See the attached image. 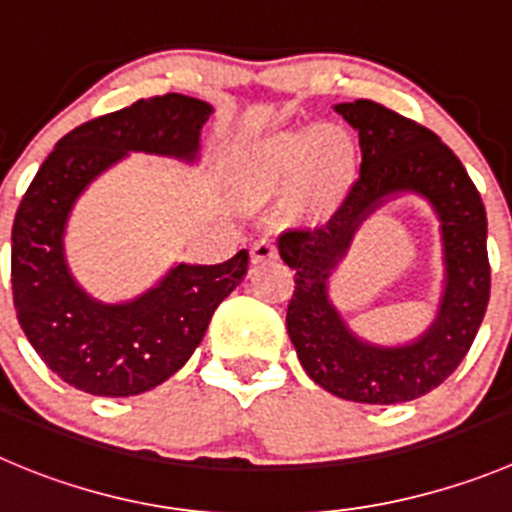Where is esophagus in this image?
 Returning <instances> with one entry per match:
<instances>
[{
	"mask_svg": "<svg viewBox=\"0 0 512 512\" xmlns=\"http://www.w3.org/2000/svg\"><path fill=\"white\" fill-rule=\"evenodd\" d=\"M250 255H252V262H267V260H275L278 257V247H275V242L270 240V237H260V240L252 242L250 247Z\"/></svg>",
	"mask_w": 512,
	"mask_h": 512,
	"instance_id": "34e87169",
	"label": "esophagus"
}]
</instances>
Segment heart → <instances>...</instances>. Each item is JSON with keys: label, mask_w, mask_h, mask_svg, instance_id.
Instances as JSON below:
<instances>
[{"label": "heart", "mask_w": 512, "mask_h": 512, "mask_svg": "<svg viewBox=\"0 0 512 512\" xmlns=\"http://www.w3.org/2000/svg\"><path fill=\"white\" fill-rule=\"evenodd\" d=\"M353 141L346 128L326 126L283 131L250 143L232 164V194L240 204H262L295 181L300 202L328 197L351 171Z\"/></svg>", "instance_id": "heart-1"}]
</instances>
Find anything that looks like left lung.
<instances>
[{
    "label": "left lung",
    "instance_id": "8db88e82",
    "mask_svg": "<svg viewBox=\"0 0 512 512\" xmlns=\"http://www.w3.org/2000/svg\"><path fill=\"white\" fill-rule=\"evenodd\" d=\"M358 131L361 171L321 227L288 229L280 257L295 270L288 333L305 374L358 404H399L437 389L470 351L490 300L487 217L475 189L437 133L374 100L333 105ZM422 196L440 219L445 278L433 326L409 344L381 347L350 331L330 300V278L360 224L386 201Z\"/></svg>",
    "mask_w": 512,
    "mask_h": 512
}]
</instances>
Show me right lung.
<instances>
[{
    "instance_id": "obj_1",
    "label": "right lung",
    "mask_w": 512,
    "mask_h": 512,
    "mask_svg": "<svg viewBox=\"0 0 512 512\" xmlns=\"http://www.w3.org/2000/svg\"><path fill=\"white\" fill-rule=\"evenodd\" d=\"M214 108L181 93L136 100L55 143L12 224L17 321L47 369L95 396H136L174 376L197 351L217 305L247 275V250L219 265L176 262L123 303L93 298L70 272L65 229L75 202L128 154L197 164Z\"/></svg>"
}]
</instances>
